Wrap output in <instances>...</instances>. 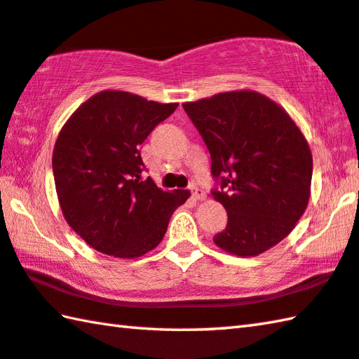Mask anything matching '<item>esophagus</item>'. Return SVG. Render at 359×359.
<instances>
[{"label":"esophagus","mask_w":359,"mask_h":359,"mask_svg":"<svg viewBox=\"0 0 359 359\" xmlns=\"http://www.w3.org/2000/svg\"><path fill=\"white\" fill-rule=\"evenodd\" d=\"M191 196H193V199H196V201H204L207 196H205V193L201 190V188H198V187H193L191 188Z\"/></svg>","instance_id":"34e87169"}]
</instances>
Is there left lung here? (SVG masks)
Wrapping results in <instances>:
<instances>
[{
    "mask_svg": "<svg viewBox=\"0 0 359 359\" xmlns=\"http://www.w3.org/2000/svg\"><path fill=\"white\" fill-rule=\"evenodd\" d=\"M212 157L215 201L227 226L213 237L238 257L265 252L293 231L311 196L312 154L283 107L242 89L184 103Z\"/></svg>",
    "mask_w": 359,
    "mask_h": 359,
    "instance_id": "8db88e82",
    "label": "left lung"
}]
</instances>
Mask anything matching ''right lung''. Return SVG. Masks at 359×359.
I'll return each mask as SVG.
<instances>
[{
	"label": "right lung",
	"instance_id": "right-lung-1",
	"mask_svg": "<svg viewBox=\"0 0 359 359\" xmlns=\"http://www.w3.org/2000/svg\"><path fill=\"white\" fill-rule=\"evenodd\" d=\"M179 103L102 90L64 123L53 149L55 185L67 224L94 250L119 259L152 251L190 191L141 179L140 146Z\"/></svg>",
	"mask_w": 359,
	"mask_h": 359
}]
</instances>
